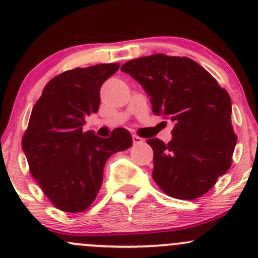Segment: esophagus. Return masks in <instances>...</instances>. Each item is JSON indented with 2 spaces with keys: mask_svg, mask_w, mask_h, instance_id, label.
<instances>
[{
  "mask_svg": "<svg viewBox=\"0 0 258 258\" xmlns=\"http://www.w3.org/2000/svg\"><path fill=\"white\" fill-rule=\"evenodd\" d=\"M132 141H134L135 145H140L144 142V139H141V137L137 136V135H132Z\"/></svg>",
  "mask_w": 258,
  "mask_h": 258,
  "instance_id": "esophagus-1",
  "label": "esophagus"
}]
</instances>
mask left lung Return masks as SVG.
<instances>
[{
    "instance_id": "8db88e82",
    "label": "left lung",
    "mask_w": 258,
    "mask_h": 258,
    "mask_svg": "<svg viewBox=\"0 0 258 258\" xmlns=\"http://www.w3.org/2000/svg\"><path fill=\"white\" fill-rule=\"evenodd\" d=\"M121 71L141 83L153 113L175 124L168 144L147 140L155 182L175 199L204 196L232 165L237 136L228 92L188 57L156 53L126 62Z\"/></svg>"
}]
</instances>
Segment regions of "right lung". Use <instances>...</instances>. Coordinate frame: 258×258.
I'll list each match as a JSON object with an SVG mask.
<instances>
[{
	"mask_svg": "<svg viewBox=\"0 0 258 258\" xmlns=\"http://www.w3.org/2000/svg\"><path fill=\"white\" fill-rule=\"evenodd\" d=\"M103 63L69 70L43 88L22 139L30 172L54 207L77 213L95 201L103 167L111 155L132 146L124 128L108 139L82 131L86 118L100 107V88L118 70Z\"/></svg>",
	"mask_w": 258,
	"mask_h": 258,
	"instance_id": "obj_1",
	"label": "right lung"
}]
</instances>
